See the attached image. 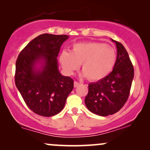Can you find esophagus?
Instances as JSON below:
<instances>
[{
    "mask_svg": "<svg viewBox=\"0 0 150 150\" xmlns=\"http://www.w3.org/2000/svg\"><path fill=\"white\" fill-rule=\"evenodd\" d=\"M79 85H80V83H79L78 82H77V81H75V82H74V87H77Z\"/></svg>",
    "mask_w": 150,
    "mask_h": 150,
    "instance_id": "34e87169",
    "label": "esophagus"
}]
</instances>
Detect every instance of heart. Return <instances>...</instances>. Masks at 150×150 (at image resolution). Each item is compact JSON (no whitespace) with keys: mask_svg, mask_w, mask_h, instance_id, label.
I'll return each mask as SVG.
<instances>
[{"mask_svg":"<svg viewBox=\"0 0 150 150\" xmlns=\"http://www.w3.org/2000/svg\"><path fill=\"white\" fill-rule=\"evenodd\" d=\"M116 51L113 47L102 42L75 43L70 51H63L59 61L69 75L80 68L82 76L91 81H99L108 76L116 63Z\"/></svg>","mask_w":150,"mask_h":150,"instance_id":"heart-1","label":"heart"}]
</instances>
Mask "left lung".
<instances>
[{
  "mask_svg": "<svg viewBox=\"0 0 150 150\" xmlns=\"http://www.w3.org/2000/svg\"><path fill=\"white\" fill-rule=\"evenodd\" d=\"M116 44L117 58L111 73L102 80L89 84L85 103L91 112L101 116L114 114L128 100L134 77V68L125 47Z\"/></svg>",
  "mask_w": 150,
  "mask_h": 150,
  "instance_id": "left-lung-1",
  "label": "left lung"
}]
</instances>
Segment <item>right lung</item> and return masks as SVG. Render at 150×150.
Wrapping results in <instances>:
<instances>
[{"label":"right lung","instance_id":"1","mask_svg":"<svg viewBox=\"0 0 150 150\" xmlns=\"http://www.w3.org/2000/svg\"><path fill=\"white\" fill-rule=\"evenodd\" d=\"M68 35L43 34L19 54L15 82L26 104L33 112L50 117L60 113L73 89V80L58 70L57 57Z\"/></svg>","mask_w":150,"mask_h":150}]
</instances>
